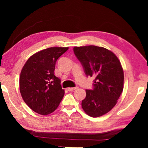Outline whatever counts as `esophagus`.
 Masks as SVG:
<instances>
[{
    "mask_svg": "<svg viewBox=\"0 0 148 148\" xmlns=\"http://www.w3.org/2000/svg\"><path fill=\"white\" fill-rule=\"evenodd\" d=\"M77 89V87H69L67 90H68L69 91H74V90H76Z\"/></svg>",
    "mask_w": 148,
    "mask_h": 148,
    "instance_id": "34e87169",
    "label": "esophagus"
}]
</instances>
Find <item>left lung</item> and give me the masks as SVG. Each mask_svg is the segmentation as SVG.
<instances>
[{"label":"left lung","instance_id":"8db88e82","mask_svg":"<svg viewBox=\"0 0 148 148\" xmlns=\"http://www.w3.org/2000/svg\"><path fill=\"white\" fill-rule=\"evenodd\" d=\"M73 50L86 76L95 78L93 89L86 90L82 108L91 117L103 116L115 106L123 89L121 62L113 52L102 47H74Z\"/></svg>","mask_w":148,"mask_h":148}]
</instances>
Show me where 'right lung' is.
Returning a JSON list of instances; mask_svg holds the SVG:
<instances>
[{"label":"right lung","mask_w":148,"mask_h":148,"mask_svg":"<svg viewBox=\"0 0 148 148\" xmlns=\"http://www.w3.org/2000/svg\"><path fill=\"white\" fill-rule=\"evenodd\" d=\"M68 49L53 47L40 51L27 60L21 70L20 92L24 102L36 113H52L63 98L64 91L54 71L57 59Z\"/></svg>","instance_id":"1"}]
</instances>
